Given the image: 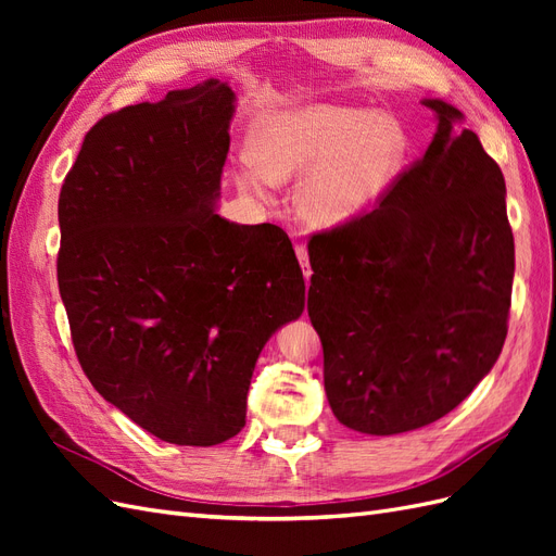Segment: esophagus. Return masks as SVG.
I'll return each mask as SVG.
<instances>
[{"instance_id": "obj_1", "label": "esophagus", "mask_w": 556, "mask_h": 556, "mask_svg": "<svg viewBox=\"0 0 556 556\" xmlns=\"http://www.w3.org/2000/svg\"><path fill=\"white\" fill-rule=\"evenodd\" d=\"M294 250H296V257H299V264H301V268H304V276H306V280H308V278H311L308 250H306V245H294Z\"/></svg>"}]
</instances>
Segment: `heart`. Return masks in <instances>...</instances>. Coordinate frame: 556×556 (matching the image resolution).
Segmentation results:
<instances>
[{"label":"heart","mask_w":556,"mask_h":556,"mask_svg":"<svg viewBox=\"0 0 556 556\" xmlns=\"http://www.w3.org/2000/svg\"><path fill=\"white\" fill-rule=\"evenodd\" d=\"M252 164L239 190L266 201L268 185L306 176L296 204L304 220L336 227L374 211L392 192L410 139L392 115L368 109L308 104L268 115L250 143Z\"/></svg>","instance_id":"obj_1"}]
</instances>
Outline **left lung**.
Returning a JSON list of instances; mask_svg holds the SVG:
<instances>
[{
  "label": "left lung",
  "mask_w": 556,
  "mask_h": 556,
  "mask_svg": "<svg viewBox=\"0 0 556 556\" xmlns=\"http://www.w3.org/2000/svg\"><path fill=\"white\" fill-rule=\"evenodd\" d=\"M422 160L357 220L308 243V317L341 425L394 435L441 419L492 371L508 333L515 241L506 180L464 113L422 99Z\"/></svg>",
  "instance_id": "left-lung-1"
}]
</instances>
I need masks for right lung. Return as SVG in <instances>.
I'll list each match as a JSON object with an SVG mask.
<instances>
[{"mask_svg":"<svg viewBox=\"0 0 556 556\" xmlns=\"http://www.w3.org/2000/svg\"><path fill=\"white\" fill-rule=\"evenodd\" d=\"M233 104L229 83L206 80L102 117L58 204V285L83 371L174 445L245 427L260 352L306 301L288 233L215 211Z\"/></svg>","mask_w":556,"mask_h":556,"instance_id":"1","label":"right lung"}]
</instances>
